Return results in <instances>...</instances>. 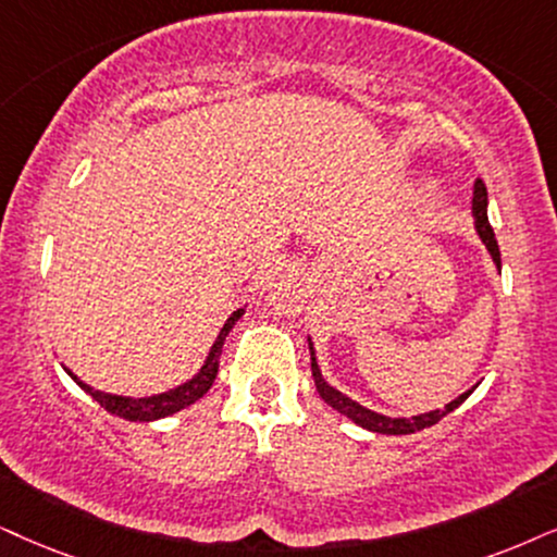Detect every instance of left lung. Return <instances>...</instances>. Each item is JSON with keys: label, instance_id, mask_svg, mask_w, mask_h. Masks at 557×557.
I'll list each match as a JSON object with an SVG mask.
<instances>
[{"label": "left lung", "instance_id": "8db88e82", "mask_svg": "<svg viewBox=\"0 0 557 557\" xmlns=\"http://www.w3.org/2000/svg\"><path fill=\"white\" fill-rule=\"evenodd\" d=\"M473 221H475V231L478 236L483 238L485 249H488L491 259H494L496 270L502 272V251H498V244H496V236H494V228H491L488 223V189H485L483 180H475V187H473ZM308 349H311V372H313V380H315V391H319V396L326 400L331 408H336V411L344 413V417L355 421L357 426L362 429H370V432H377V434H413L419 432V429H426L436 424L440 419H445L449 411H455L457 406L466 400L473 388L462 393V396H457L455 400H449L445 408H436V411H429V413H419V417H385V413H377V411H370V408H364L357 404V400H351L349 396H344L342 391H336L334 385H329L326 380L321 375V368L319 362H315V349H313V342L311 336H308Z\"/></svg>", "mask_w": 557, "mask_h": 557}]
</instances>
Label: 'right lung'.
<instances>
[{
	"label": "right lung",
	"mask_w": 557,
	"mask_h": 557,
	"mask_svg": "<svg viewBox=\"0 0 557 557\" xmlns=\"http://www.w3.org/2000/svg\"><path fill=\"white\" fill-rule=\"evenodd\" d=\"M246 308H236L234 313L228 315V321L223 323L221 334H218V339L213 342V347L208 351V360L202 364L200 370H197V375H193L187 380V383L177 385V388L172 391H164V393H157V396H146V398H131V396H115V393H104V391H97L91 388V385L84 383L74 375L72 370L63 368L72 375V380L84 393H89L91 398L100 404L104 411H110L112 417H121L125 421H157V419H164V417H172V413L182 411V408L193 406L195 400H200L206 393L210 391V385H213V380L218 375V360H221V351H223V342H226L228 331L234 329V323L242 319Z\"/></svg>",
	"instance_id": "obj_1"
}]
</instances>
